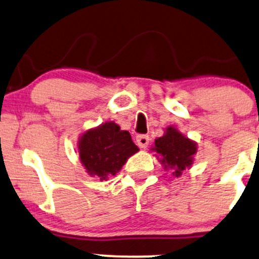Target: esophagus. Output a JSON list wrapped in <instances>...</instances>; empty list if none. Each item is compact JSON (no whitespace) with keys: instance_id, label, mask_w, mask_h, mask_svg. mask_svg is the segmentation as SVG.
I'll use <instances>...</instances> for the list:
<instances>
[{"instance_id":"1","label":"esophagus","mask_w":259,"mask_h":259,"mask_svg":"<svg viewBox=\"0 0 259 259\" xmlns=\"http://www.w3.org/2000/svg\"><path fill=\"white\" fill-rule=\"evenodd\" d=\"M149 141L150 139L147 135H139L138 138H136V143H138V145L141 149H146V147L149 146Z\"/></svg>"}]
</instances>
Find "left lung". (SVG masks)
I'll return each mask as SVG.
<instances>
[{"label":"left lung","instance_id":"left-lung-1","mask_svg":"<svg viewBox=\"0 0 259 259\" xmlns=\"http://www.w3.org/2000/svg\"><path fill=\"white\" fill-rule=\"evenodd\" d=\"M151 150L156 152V158L164 171H171L178 178L192 167L194 156L198 152V145L188 136L182 134L177 127L169 125L164 129V134L156 139Z\"/></svg>","mask_w":259,"mask_h":259}]
</instances>
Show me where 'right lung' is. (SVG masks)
Segmentation results:
<instances>
[{"label": "right lung", "instance_id": "obj_1", "mask_svg": "<svg viewBox=\"0 0 259 259\" xmlns=\"http://www.w3.org/2000/svg\"><path fill=\"white\" fill-rule=\"evenodd\" d=\"M139 151L126 130L114 121H106L82 133L77 141L79 161L88 176L101 181L115 176L129 157Z\"/></svg>", "mask_w": 259, "mask_h": 259}]
</instances>
